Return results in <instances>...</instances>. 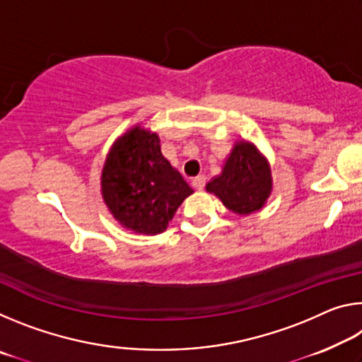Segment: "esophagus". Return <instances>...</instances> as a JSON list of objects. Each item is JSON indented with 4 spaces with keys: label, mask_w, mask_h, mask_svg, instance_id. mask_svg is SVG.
Masks as SVG:
<instances>
[{
    "label": "esophagus",
    "mask_w": 362,
    "mask_h": 362,
    "mask_svg": "<svg viewBox=\"0 0 362 362\" xmlns=\"http://www.w3.org/2000/svg\"><path fill=\"white\" fill-rule=\"evenodd\" d=\"M193 187L196 189H203L206 187V177L204 175H198L196 179H193Z\"/></svg>",
    "instance_id": "obj_1"
}]
</instances>
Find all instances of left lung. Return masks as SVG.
Instances as JSON below:
<instances>
[{"mask_svg":"<svg viewBox=\"0 0 362 362\" xmlns=\"http://www.w3.org/2000/svg\"><path fill=\"white\" fill-rule=\"evenodd\" d=\"M206 189L240 216L259 211L272 192L267 159L250 144H238L226 159L222 175L207 183Z\"/></svg>","mask_w":362,"mask_h":362,"instance_id":"1","label":"left lung"}]
</instances>
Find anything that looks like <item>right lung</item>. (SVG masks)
Wrapping results in <instances>:
<instances>
[{
    "instance_id": "obj_1",
    "label": "right lung",
    "mask_w": 362,
    "mask_h": 362,
    "mask_svg": "<svg viewBox=\"0 0 362 362\" xmlns=\"http://www.w3.org/2000/svg\"><path fill=\"white\" fill-rule=\"evenodd\" d=\"M192 193L161 155L156 134L140 127L113 145L102 173V194L115 218L144 235L166 230L177 207Z\"/></svg>"
}]
</instances>
